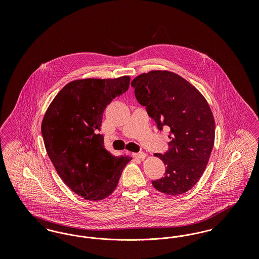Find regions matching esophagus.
Segmentation results:
<instances>
[{
    "label": "esophagus",
    "mask_w": 259,
    "mask_h": 259,
    "mask_svg": "<svg viewBox=\"0 0 259 259\" xmlns=\"http://www.w3.org/2000/svg\"><path fill=\"white\" fill-rule=\"evenodd\" d=\"M133 157L139 160H144L147 157V154L144 152H139V153H133Z\"/></svg>",
    "instance_id": "obj_1"
}]
</instances>
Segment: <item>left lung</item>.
<instances>
[{
	"label": "left lung",
	"mask_w": 259,
	"mask_h": 259,
	"mask_svg": "<svg viewBox=\"0 0 259 259\" xmlns=\"http://www.w3.org/2000/svg\"><path fill=\"white\" fill-rule=\"evenodd\" d=\"M131 85L159 130L170 128L169 150L154 154L166 165L165 176L152 185L167 195L184 194L202 177L213 147L215 125L209 104L196 87L170 71L139 74Z\"/></svg>",
	"instance_id": "left-lung-1"
}]
</instances>
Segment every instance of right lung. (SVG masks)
<instances>
[{"label": "right lung", "instance_id": "add662e5", "mask_svg": "<svg viewBox=\"0 0 259 259\" xmlns=\"http://www.w3.org/2000/svg\"><path fill=\"white\" fill-rule=\"evenodd\" d=\"M130 76L75 79L50 103L41 122L45 147L62 181L90 201L110 196L132 157L114 156L104 147L103 112L125 93Z\"/></svg>", "mask_w": 259, "mask_h": 259}]
</instances>
